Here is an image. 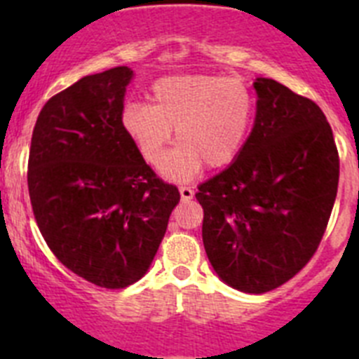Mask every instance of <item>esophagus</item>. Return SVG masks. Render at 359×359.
<instances>
[{
  "mask_svg": "<svg viewBox=\"0 0 359 359\" xmlns=\"http://www.w3.org/2000/svg\"><path fill=\"white\" fill-rule=\"evenodd\" d=\"M180 194H182L183 201H189V199L194 198V189H192V187L182 185L180 187Z\"/></svg>",
  "mask_w": 359,
  "mask_h": 359,
  "instance_id": "obj_1",
  "label": "esophagus"
}]
</instances>
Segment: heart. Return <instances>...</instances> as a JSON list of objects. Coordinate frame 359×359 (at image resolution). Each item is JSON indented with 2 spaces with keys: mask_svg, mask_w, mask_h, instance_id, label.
I'll use <instances>...</instances> for the list:
<instances>
[{
  "mask_svg": "<svg viewBox=\"0 0 359 359\" xmlns=\"http://www.w3.org/2000/svg\"><path fill=\"white\" fill-rule=\"evenodd\" d=\"M145 102H128L122 128L140 156L158 167L176 129L177 147L165 160V176L187 180L205 167L221 169L243 151L255 97L243 81L221 75H169L152 82Z\"/></svg>",
  "mask_w": 359,
  "mask_h": 359,
  "instance_id": "heart-1",
  "label": "heart"
}]
</instances>
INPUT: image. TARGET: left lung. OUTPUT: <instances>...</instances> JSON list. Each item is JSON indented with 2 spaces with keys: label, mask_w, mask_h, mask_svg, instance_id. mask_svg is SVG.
I'll use <instances>...</instances> for the list:
<instances>
[{
  "label": "left lung",
  "mask_w": 359,
  "mask_h": 359,
  "mask_svg": "<svg viewBox=\"0 0 359 359\" xmlns=\"http://www.w3.org/2000/svg\"><path fill=\"white\" fill-rule=\"evenodd\" d=\"M255 126L230 167L198 187L203 244L228 286H282L318 250L338 190L340 156L323 111L257 79Z\"/></svg>",
  "instance_id": "8db88e82"
}]
</instances>
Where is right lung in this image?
I'll list each match as a JSON object with an SVG mask.
<instances>
[{
  "label": "right lung",
  "instance_id": "1",
  "mask_svg": "<svg viewBox=\"0 0 359 359\" xmlns=\"http://www.w3.org/2000/svg\"><path fill=\"white\" fill-rule=\"evenodd\" d=\"M128 66L88 75L44 104L32 133L28 194L53 255L106 290L140 280L180 203L122 128Z\"/></svg>",
  "mask_w": 359,
  "mask_h": 359
}]
</instances>
